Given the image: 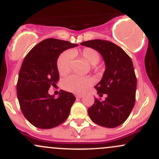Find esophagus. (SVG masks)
Listing matches in <instances>:
<instances>
[{
    "label": "esophagus",
    "mask_w": 159,
    "mask_h": 159,
    "mask_svg": "<svg viewBox=\"0 0 159 159\" xmlns=\"http://www.w3.org/2000/svg\"><path fill=\"white\" fill-rule=\"evenodd\" d=\"M75 97L77 98H81L82 97H83V96H82V95L78 94V95H76V96H75Z\"/></svg>",
    "instance_id": "obj_1"
}]
</instances>
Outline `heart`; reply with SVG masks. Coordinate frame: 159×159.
<instances>
[{
    "label": "heart",
    "instance_id": "b5f03b06",
    "mask_svg": "<svg viewBox=\"0 0 159 159\" xmlns=\"http://www.w3.org/2000/svg\"><path fill=\"white\" fill-rule=\"evenodd\" d=\"M73 55H79L91 65H96L100 61V54L96 49L85 48L79 52L72 51ZM71 52H63L57 60V69L60 75L65 76L71 71L72 55ZM90 85L88 78L72 75L65 78L62 81V87L64 90L74 93H82Z\"/></svg>",
    "mask_w": 159,
    "mask_h": 159
}]
</instances>
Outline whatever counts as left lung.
Here are the masks:
<instances>
[{
    "instance_id": "8db88e82",
    "label": "left lung",
    "mask_w": 159,
    "mask_h": 159,
    "mask_svg": "<svg viewBox=\"0 0 159 159\" xmlns=\"http://www.w3.org/2000/svg\"><path fill=\"white\" fill-rule=\"evenodd\" d=\"M81 45L99 52L106 66L95 88L100 97L104 94L107 97L104 101L95 98L88 108L89 116L101 126H119L129 117L135 102L137 78L132 59L120 47L106 40H89Z\"/></svg>"
}]
</instances>
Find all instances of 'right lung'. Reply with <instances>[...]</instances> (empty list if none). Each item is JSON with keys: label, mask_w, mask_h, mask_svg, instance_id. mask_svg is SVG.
<instances>
[{"label": "right lung", "mask_w": 159, "mask_h": 159, "mask_svg": "<svg viewBox=\"0 0 159 159\" xmlns=\"http://www.w3.org/2000/svg\"><path fill=\"white\" fill-rule=\"evenodd\" d=\"M78 46L68 41L49 38L43 40L24 59L17 82V96L21 112L32 125L52 129L69 116L75 97L61 90L60 96L48 94L50 87L59 81L57 60L63 51Z\"/></svg>", "instance_id": "1"}]
</instances>
